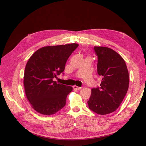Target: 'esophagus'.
<instances>
[{"label":"esophagus","mask_w":146,"mask_h":146,"mask_svg":"<svg viewBox=\"0 0 146 146\" xmlns=\"http://www.w3.org/2000/svg\"><path fill=\"white\" fill-rule=\"evenodd\" d=\"M73 88H74V89H76V90H80L81 88H82V87H77V86H76V85H74L73 86Z\"/></svg>","instance_id":"34e87169"}]
</instances>
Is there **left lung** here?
Returning a JSON list of instances; mask_svg holds the SVG:
<instances>
[{
    "mask_svg": "<svg viewBox=\"0 0 146 146\" xmlns=\"http://www.w3.org/2000/svg\"><path fill=\"white\" fill-rule=\"evenodd\" d=\"M98 56L97 72L102 77L100 87L93 88L88 108L105 115L117 110L129 87V73L124 60L111 48L95 46Z\"/></svg>",
    "mask_w": 146,
    "mask_h": 146,
    "instance_id": "8db88e82",
    "label": "left lung"
}]
</instances>
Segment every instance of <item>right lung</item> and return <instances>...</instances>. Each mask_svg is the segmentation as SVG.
Instances as JSON below:
<instances>
[{"instance_id":"right-lung-1","label":"right lung","mask_w":146,"mask_h":146,"mask_svg":"<svg viewBox=\"0 0 146 146\" xmlns=\"http://www.w3.org/2000/svg\"><path fill=\"white\" fill-rule=\"evenodd\" d=\"M77 43L45 46L35 52L26 64L23 84L28 100L35 111L51 115L66 104L72 87L54 81L65 69L67 59L78 47Z\"/></svg>"}]
</instances>
